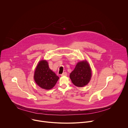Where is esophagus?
<instances>
[{
    "instance_id": "obj_1",
    "label": "esophagus",
    "mask_w": 128,
    "mask_h": 128,
    "mask_svg": "<svg viewBox=\"0 0 128 128\" xmlns=\"http://www.w3.org/2000/svg\"><path fill=\"white\" fill-rule=\"evenodd\" d=\"M62 76H67V72H64V73H63V74L61 75Z\"/></svg>"
}]
</instances>
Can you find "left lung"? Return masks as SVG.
<instances>
[{"instance_id": "8db88e82", "label": "left lung", "mask_w": 128, "mask_h": 128, "mask_svg": "<svg viewBox=\"0 0 128 128\" xmlns=\"http://www.w3.org/2000/svg\"><path fill=\"white\" fill-rule=\"evenodd\" d=\"M92 77V71L86 61L78 62L74 69L70 74L71 82L78 87L84 86L88 84Z\"/></svg>"}]
</instances>
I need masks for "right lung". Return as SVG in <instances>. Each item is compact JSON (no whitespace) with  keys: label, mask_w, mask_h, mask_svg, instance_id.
Wrapping results in <instances>:
<instances>
[{"label":"right lung","mask_w":128,"mask_h":128,"mask_svg":"<svg viewBox=\"0 0 128 128\" xmlns=\"http://www.w3.org/2000/svg\"><path fill=\"white\" fill-rule=\"evenodd\" d=\"M59 78L48 66L46 60H41L36 67L34 79L40 87L45 90H50L56 84Z\"/></svg>","instance_id":"1"}]
</instances>
